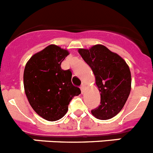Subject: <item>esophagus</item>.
I'll return each mask as SVG.
<instances>
[{
    "label": "esophagus",
    "mask_w": 153,
    "mask_h": 153,
    "mask_svg": "<svg viewBox=\"0 0 153 153\" xmlns=\"http://www.w3.org/2000/svg\"><path fill=\"white\" fill-rule=\"evenodd\" d=\"M85 87H86V86H85V84H82L80 86V90H81V92H82V93H83V92H84Z\"/></svg>",
    "instance_id": "1"
}]
</instances>
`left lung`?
<instances>
[{"mask_svg":"<svg viewBox=\"0 0 153 153\" xmlns=\"http://www.w3.org/2000/svg\"><path fill=\"white\" fill-rule=\"evenodd\" d=\"M78 52L91 67L100 93V105L91 110L97 119L106 120L117 116L125 105L131 90L129 67L120 55L97 44Z\"/></svg>","mask_w":153,"mask_h":153,"instance_id":"1","label":"left lung"}]
</instances>
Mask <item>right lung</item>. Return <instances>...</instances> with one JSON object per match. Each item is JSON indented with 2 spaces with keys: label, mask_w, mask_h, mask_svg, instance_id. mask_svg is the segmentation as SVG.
Here are the masks:
<instances>
[{
  "label": "right lung",
  "mask_w": 153,
  "mask_h": 153,
  "mask_svg": "<svg viewBox=\"0 0 153 153\" xmlns=\"http://www.w3.org/2000/svg\"><path fill=\"white\" fill-rule=\"evenodd\" d=\"M67 50L51 44L31 56L24 72L25 94L31 107L48 121H56L67 113L73 97L80 94L71 82L70 70L61 69Z\"/></svg>",
  "instance_id": "right-lung-1"
}]
</instances>
